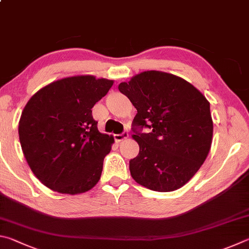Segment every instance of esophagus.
Wrapping results in <instances>:
<instances>
[{
    "label": "esophagus",
    "instance_id": "esophagus-1",
    "mask_svg": "<svg viewBox=\"0 0 249 249\" xmlns=\"http://www.w3.org/2000/svg\"><path fill=\"white\" fill-rule=\"evenodd\" d=\"M113 137H115V141L117 143H120L121 141H124V140H125V139H128L129 133L127 131H124V132H122L121 134H115Z\"/></svg>",
    "mask_w": 249,
    "mask_h": 249
}]
</instances>
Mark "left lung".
Returning <instances> with one entry per match:
<instances>
[{"label":"left lung","mask_w":249,"mask_h":249,"mask_svg":"<svg viewBox=\"0 0 249 249\" xmlns=\"http://www.w3.org/2000/svg\"><path fill=\"white\" fill-rule=\"evenodd\" d=\"M137 108L132 138L140 151L130 173L145 188L167 193L181 188L210 151V103L189 82L160 71H145L118 86ZM147 127L149 131L142 133Z\"/></svg>","instance_id":"1"}]
</instances>
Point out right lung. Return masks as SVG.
<instances>
[{
    "label": "right lung",
    "mask_w": 249,
    "mask_h": 249,
    "mask_svg": "<svg viewBox=\"0 0 249 249\" xmlns=\"http://www.w3.org/2000/svg\"><path fill=\"white\" fill-rule=\"evenodd\" d=\"M113 81L70 76L39 89L21 112L18 134L30 169L48 188L77 195L100 179L113 137L100 133L91 108Z\"/></svg>",
    "instance_id": "add662e5"
}]
</instances>
